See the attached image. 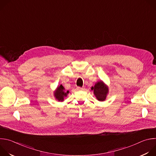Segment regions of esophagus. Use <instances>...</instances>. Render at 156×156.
I'll return each instance as SVG.
<instances>
[{
    "instance_id": "obj_1",
    "label": "esophagus",
    "mask_w": 156,
    "mask_h": 156,
    "mask_svg": "<svg viewBox=\"0 0 156 156\" xmlns=\"http://www.w3.org/2000/svg\"><path fill=\"white\" fill-rule=\"evenodd\" d=\"M77 89H78V90L81 91V90H85V87H78Z\"/></svg>"
}]
</instances>
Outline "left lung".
Here are the masks:
<instances>
[{
  "mask_svg": "<svg viewBox=\"0 0 156 156\" xmlns=\"http://www.w3.org/2000/svg\"><path fill=\"white\" fill-rule=\"evenodd\" d=\"M91 89L92 90H94V93L99 101H103L105 99L108 93V87L103 83L102 81L97 83L94 87H92Z\"/></svg>",
  "mask_w": 156,
  "mask_h": 156,
  "instance_id": "1",
  "label": "left lung"
}]
</instances>
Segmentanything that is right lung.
<instances>
[{
    "label": "right lung",
    "mask_w": 156,
    "mask_h": 156,
    "mask_svg": "<svg viewBox=\"0 0 156 156\" xmlns=\"http://www.w3.org/2000/svg\"><path fill=\"white\" fill-rule=\"evenodd\" d=\"M64 87L62 85H60L58 87H57L56 91L55 92V96L56 99L59 101H63V97L66 96L67 94H69V91H66V93H65L63 91Z\"/></svg>",
    "instance_id": "obj_1"
}]
</instances>
